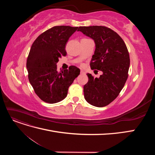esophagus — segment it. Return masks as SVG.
<instances>
[{"label": "esophagus", "mask_w": 155, "mask_h": 155, "mask_svg": "<svg viewBox=\"0 0 155 155\" xmlns=\"http://www.w3.org/2000/svg\"><path fill=\"white\" fill-rule=\"evenodd\" d=\"M80 73H81V74H85V71H83V70H81V71H80Z\"/></svg>", "instance_id": "esophagus-1"}]
</instances>
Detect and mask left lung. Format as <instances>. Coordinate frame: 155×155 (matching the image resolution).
I'll list each match as a JSON object with an SVG mask.
<instances>
[{"label": "left lung", "mask_w": 155, "mask_h": 155, "mask_svg": "<svg viewBox=\"0 0 155 155\" xmlns=\"http://www.w3.org/2000/svg\"><path fill=\"white\" fill-rule=\"evenodd\" d=\"M78 31L94 41L91 67L103 72L98 78L87 74L88 81L83 87L84 97L93 106H107L118 96L127 79L130 66L127 48L121 37L105 26H80Z\"/></svg>", "instance_id": "left-lung-1"}]
</instances>
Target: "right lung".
<instances>
[{
	"label": "right lung",
	"instance_id": "1",
	"mask_svg": "<svg viewBox=\"0 0 155 155\" xmlns=\"http://www.w3.org/2000/svg\"><path fill=\"white\" fill-rule=\"evenodd\" d=\"M78 27L58 26L45 31L35 40L27 59L28 79L36 94L48 104H55L67 96L69 87L80 74L75 66L59 72V58L66 55L67 43Z\"/></svg>",
	"mask_w": 155,
	"mask_h": 155
}]
</instances>
